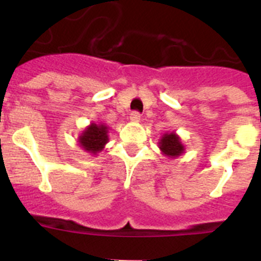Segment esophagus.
Instances as JSON below:
<instances>
[{"label":"esophagus","mask_w":261,"mask_h":261,"mask_svg":"<svg viewBox=\"0 0 261 261\" xmlns=\"http://www.w3.org/2000/svg\"><path fill=\"white\" fill-rule=\"evenodd\" d=\"M130 119H131V121H133V122H139V121H140V113H139V112H136V110H134V112H131Z\"/></svg>","instance_id":"34e87169"}]
</instances>
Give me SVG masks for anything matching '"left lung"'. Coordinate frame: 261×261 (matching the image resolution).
I'll use <instances>...</instances> for the list:
<instances>
[{"label": "left lung", "instance_id": "8db88e82", "mask_svg": "<svg viewBox=\"0 0 261 261\" xmlns=\"http://www.w3.org/2000/svg\"><path fill=\"white\" fill-rule=\"evenodd\" d=\"M160 149L169 157H177L183 152V145L174 133L165 134L160 142Z\"/></svg>", "mask_w": 261, "mask_h": 261}]
</instances>
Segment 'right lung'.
<instances>
[{
	"label": "right lung",
	"mask_w": 261,
	"mask_h": 261,
	"mask_svg": "<svg viewBox=\"0 0 261 261\" xmlns=\"http://www.w3.org/2000/svg\"><path fill=\"white\" fill-rule=\"evenodd\" d=\"M79 142L86 151L91 152V153H97L98 151H101L108 142L107 126L92 123L82 134Z\"/></svg>",
	"instance_id": "obj_1"
}]
</instances>
